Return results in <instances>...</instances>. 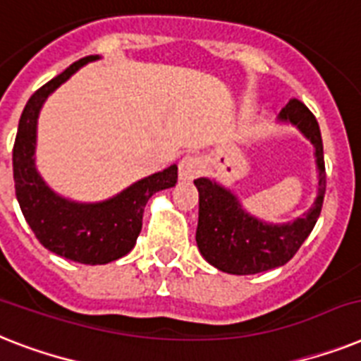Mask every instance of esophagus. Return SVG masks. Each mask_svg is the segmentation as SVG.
I'll use <instances>...</instances> for the list:
<instances>
[{"label":"esophagus","instance_id":"1","mask_svg":"<svg viewBox=\"0 0 361 361\" xmlns=\"http://www.w3.org/2000/svg\"><path fill=\"white\" fill-rule=\"evenodd\" d=\"M202 171H204V163L198 155H185L180 161V180H195L196 176L202 174Z\"/></svg>","mask_w":361,"mask_h":361}]
</instances>
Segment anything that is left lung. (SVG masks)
I'll list each match as a JSON object with an SVG mask.
<instances>
[{"instance_id":"left-lung-1","label":"left lung","mask_w":361,"mask_h":361,"mask_svg":"<svg viewBox=\"0 0 361 361\" xmlns=\"http://www.w3.org/2000/svg\"><path fill=\"white\" fill-rule=\"evenodd\" d=\"M282 122H291L315 146L319 190L313 206L287 224H269L243 209L231 190L207 178L195 180L198 189L196 245L207 263L228 274H257L286 265L312 233L326 190V172L321 130L313 113L300 99L293 98L280 113Z\"/></svg>"}]
</instances>
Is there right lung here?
<instances>
[{
  "instance_id": "right-lung-1",
  "label": "right lung",
  "mask_w": 361,
  "mask_h": 361,
  "mask_svg": "<svg viewBox=\"0 0 361 361\" xmlns=\"http://www.w3.org/2000/svg\"><path fill=\"white\" fill-rule=\"evenodd\" d=\"M96 59L98 55L79 59L29 98L13 148L14 189L29 228L49 252L85 265H105L126 256L137 243L152 195L174 187L178 181V166L172 165L96 204L66 200L44 183L33 157L40 107L70 75Z\"/></svg>"
}]
</instances>
